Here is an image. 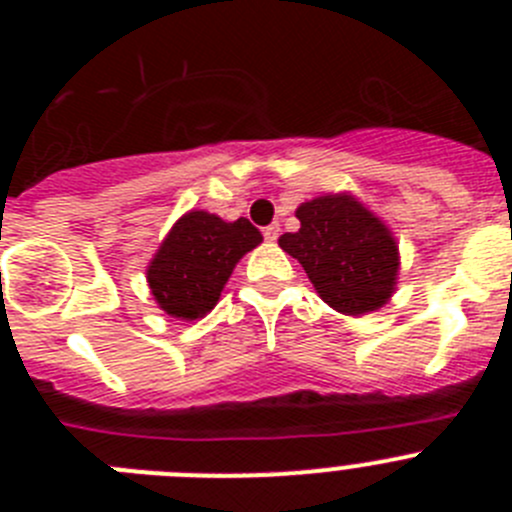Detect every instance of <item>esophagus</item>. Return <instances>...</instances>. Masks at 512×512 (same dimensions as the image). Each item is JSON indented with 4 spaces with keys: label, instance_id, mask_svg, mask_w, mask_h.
I'll return each instance as SVG.
<instances>
[{
    "label": "esophagus",
    "instance_id": "34e87169",
    "mask_svg": "<svg viewBox=\"0 0 512 512\" xmlns=\"http://www.w3.org/2000/svg\"><path fill=\"white\" fill-rule=\"evenodd\" d=\"M264 238L269 243H274L279 238V225H269V228H264Z\"/></svg>",
    "mask_w": 512,
    "mask_h": 512
}]
</instances>
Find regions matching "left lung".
Returning a JSON list of instances; mask_svg holds the SVG:
<instances>
[{
	"label": "left lung",
	"mask_w": 512,
	"mask_h": 512,
	"mask_svg": "<svg viewBox=\"0 0 512 512\" xmlns=\"http://www.w3.org/2000/svg\"><path fill=\"white\" fill-rule=\"evenodd\" d=\"M297 233L279 238L305 269L320 300L359 318L392 300L400 277V246L382 217L351 192H328L295 210Z\"/></svg>",
	"instance_id": "1"
}]
</instances>
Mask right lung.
Here are the masks:
<instances>
[{"label":"right lung","instance_id":"obj_1","mask_svg":"<svg viewBox=\"0 0 512 512\" xmlns=\"http://www.w3.org/2000/svg\"><path fill=\"white\" fill-rule=\"evenodd\" d=\"M264 235L246 217L233 223L207 210L184 212L146 266L156 305L176 320H200L217 305L235 264Z\"/></svg>","mask_w":512,"mask_h":512}]
</instances>
